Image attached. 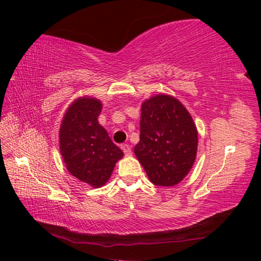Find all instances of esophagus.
Masks as SVG:
<instances>
[{
  "label": "esophagus",
  "mask_w": 261,
  "mask_h": 261,
  "mask_svg": "<svg viewBox=\"0 0 261 261\" xmlns=\"http://www.w3.org/2000/svg\"><path fill=\"white\" fill-rule=\"evenodd\" d=\"M121 148L123 149V152H124V154H126V155H130V154H131V147H130V145L123 144V145H121Z\"/></svg>",
  "instance_id": "esophagus-1"
}]
</instances>
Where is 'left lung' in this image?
<instances>
[{"label":"left lung","mask_w":261,"mask_h":261,"mask_svg":"<svg viewBox=\"0 0 261 261\" xmlns=\"http://www.w3.org/2000/svg\"><path fill=\"white\" fill-rule=\"evenodd\" d=\"M139 139L135 154L149 180L159 187L179 183L196 160V125L173 96L159 94L143 103Z\"/></svg>","instance_id":"1"}]
</instances>
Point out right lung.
<instances>
[{
  "instance_id": "1",
  "label": "right lung",
  "mask_w": 261,
  "mask_h": 261,
  "mask_svg": "<svg viewBox=\"0 0 261 261\" xmlns=\"http://www.w3.org/2000/svg\"><path fill=\"white\" fill-rule=\"evenodd\" d=\"M101 102L93 98L74 101L65 113L60 129V149L72 176L100 188L109 179L115 163L123 156L109 138L98 116Z\"/></svg>"
}]
</instances>
